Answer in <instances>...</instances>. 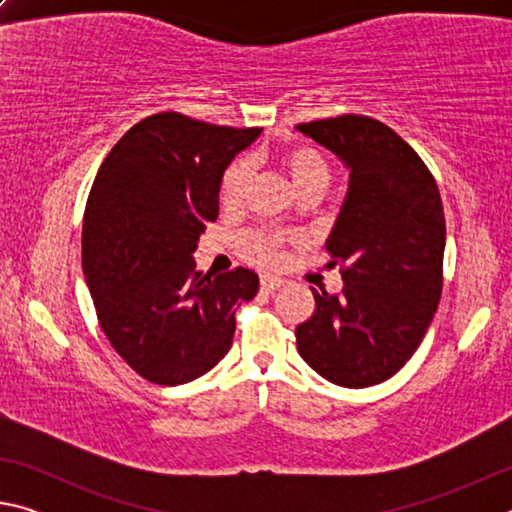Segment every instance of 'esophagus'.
Masks as SVG:
<instances>
[{
	"mask_svg": "<svg viewBox=\"0 0 512 512\" xmlns=\"http://www.w3.org/2000/svg\"><path fill=\"white\" fill-rule=\"evenodd\" d=\"M282 284H284V280H280V277H262V280H259V289H262L264 293H275L282 287Z\"/></svg>",
	"mask_w": 512,
	"mask_h": 512,
	"instance_id": "obj_1",
	"label": "esophagus"
}]
</instances>
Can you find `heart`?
Listing matches in <instances>:
<instances>
[{"label":"heart","mask_w":512,"mask_h":512,"mask_svg":"<svg viewBox=\"0 0 512 512\" xmlns=\"http://www.w3.org/2000/svg\"><path fill=\"white\" fill-rule=\"evenodd\" d=\"M275 162L287 173L291 185L300 196L323 194L332 183V162L327 155L307 142H289L277 149ZM250 180H253V160L237 158L225 167L219 183V201L223 207H239L248 194ZM289 237L277 230L255 228L239 237V253L250 264L262 268H275L282 262L284 244Z\"/></svg>","instance_id":"b5f03b06"}]
</instances>
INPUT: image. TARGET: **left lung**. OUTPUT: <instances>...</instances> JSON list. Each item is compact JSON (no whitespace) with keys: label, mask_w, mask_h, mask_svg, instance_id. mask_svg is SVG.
Wrapping results in <instances>:
<instances>
[{"label":"left lung","mask_w":512,"mask_h":512,"mask_svg":"<svg viewBox=\"0 0 512 512\" xmlns=\"http://www.w3.org/2000/svg\"><path fill=\"white\" fill-rule=\"evenodd\" d=\"M298 131L350 167V192L327 239L343 289H311L316 309L296 327L298 352L332 384L375 386L413 357L438 309L443 201L420 155L377 119L339 115Z\"/></svg>","instance_id":"obj_1"}]
</instances>
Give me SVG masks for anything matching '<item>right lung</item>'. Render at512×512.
<instances>
[{"label": "right lung", "instance_id": "1", "mask_svg": "<svg viewBox=\"0 0 512 512\" xmlns=\"http://www.w3.org/2000/svg\"><path fill=\"white\" fill-rule=\"evenodd\" d=\"M259 128L155 112L112 146L83 214V273L112 348L151 384L212 370L259 280L248 268L196 271L194 250L219 216V183Z\"/></svg>", "mask_w": 512, "mask_h": 512}]
</instances>
